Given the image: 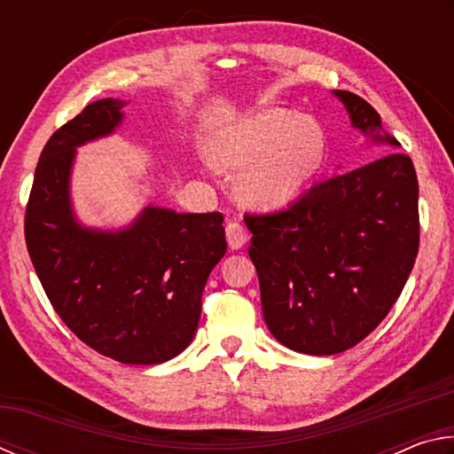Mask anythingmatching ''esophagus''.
<instances>
[{
  "label": "esophagus",
  "mask_w": 454,
  "mask_h": 454,
  "mask_svg": "<svg viewBox=\"0 0 454 454\" xmlns=\"http://www.w3.org/2000/svg\"><path fill=\"white\" fill-rule=\"evenodd\" d=\"M226 240L232 250L242 248L248 240V234H246V228L238 220H230L226 224Z\"/></svg>",
  "instance_id": "obj_1"
}]
</instances>
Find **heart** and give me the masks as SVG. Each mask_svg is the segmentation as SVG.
I'll return each instance as SVG.
<instances>
[{"mask_svg":"<svg viewBox=\"0 0 454 454\" xmlns=\"http://www.w3.org/2000/svg\"><path fill=\"white\" fill-rule=\"evenodd\" d=\"M218 166L240 172L244 204L276 210L290 204L325 164L326 136L317 120L290 110H262L238 121L216 144Z\"/></svg>","mask_w":454,"mask_h":454,"instance_id":"1","label":"heart"}]
</instances>
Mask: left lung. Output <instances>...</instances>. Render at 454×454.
<instances>
[{
    "label": "left lung",
    "mask_w": 454,
    "mask_h": 454,
    "mask_svg": "<svg viewBox=\"0 0 454 454\" xmlns=\"http://www.w3.org/2000/svg\"><path fill=\"white\" fill-rule=\"evenodd\" d=\"M334 94L366 137L401 145L363 98ZM244 222L268 330L302 355H338L380 325L409 280L420 240L417 172L406 153L388 152Z\"/></svg>",
    "instance_id": "obj_1"
}]
</instances>
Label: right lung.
Segmentation results:
<instances>
[{"mask_svg": "<svg viewBox=\"0 0 454 454\" xmlns=\"http://www.w3.org/2000/svg\"><path fill=\"white\" fill-rule=\"evenodd\" d=\"M120 99H98L51 134L26 206V244L53 310L83 344L124 364H160L188 347L202 290L226 252L224 216L148 206L121 232L82 228L70 206L75 148L112 134Z\"/></svg>", "mask_w": 454, "mask_h": 454, "instance_id": "add662e5", "label": "right lung"}]
</instances>
